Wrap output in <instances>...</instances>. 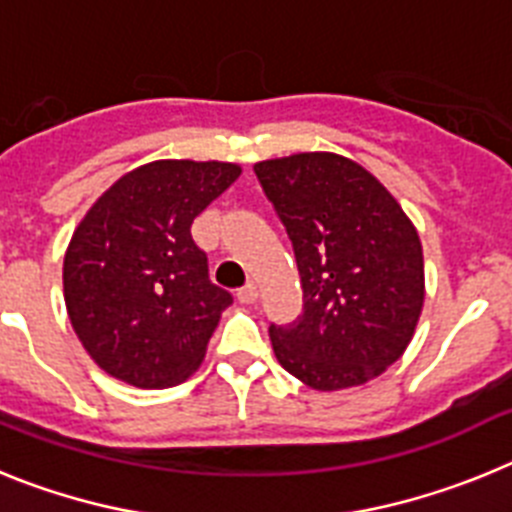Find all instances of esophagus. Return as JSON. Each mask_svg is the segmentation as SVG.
I'll return each instance as SVG.
<instances>
[{"label": "esophagus", "mask_w": 512, "mask_h": 512, "mask_svg": "<svg viewBox=\"0 0 512 512\" xmlns=\"http://www.w3.org/2000/svg\"><path fill=\"white\" fill-rule=\"evenodd\" d=\"M256 297H259V287H256V282H246L241 289H238V300H241L243 305H253Z\"/></svg>", "instance_id": "obj_1"}]
</instances>
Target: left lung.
<instances>
[{"instance_id":"left-lung-1","label":"left lung","mask_w":512,"mask_h":512,"mask_svg":"<svg viewBox=\"0 0 512 512\" xmlns=\"http://www.w3.org/2000/svg\"><path fill=\"white\" fill-rule=\"evenodd\" d=\"M253 171L300 269L302 315L269 325L279 364L320 392L379 377L405 354L423 310L415 225L377 176L338 153L271 158Z\"/></svg>"}]
</instances>
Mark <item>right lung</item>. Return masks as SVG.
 I'll use <instances>...</instances> for the list:
<instances>
[{"mask_svg": "<svg viewBox=\"0 0 512 512\" xmlns=\"http://www.w3.org/2000/svg\"><path fill=\"white\" fill-rule=\"evenodd\" d=\"M238 176L225 161H153L120 176L74 230L63 300L110 377L164 390L202 364L233 297L210 282L192 223Z\"/></svg>", "mask_w": 512, "mask_h": 512, "instance_id": "1", "label": "right lung"}]
</instances>
